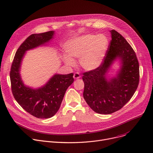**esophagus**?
Here are the masks:
<instances>
[{"instance_id": "34e87169", "label": "esophagus", "mask_w": 153, "mask_h": 153, "mask_svg": "<svg viewBox=\"0 0 153 153\" xmlns=\"http://www.w3.org/2000/svg\"><path fill=\"white\" fill-rule=\"evenodd\" d=\"M73 77H74V79H79V78L80 77V74H79V73H75L74 74Z\"/></svg>"}]
</instances>
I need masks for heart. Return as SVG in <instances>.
I'll list each match as a JSON object with an SVG mask.
<instances>
[{
  "label": "heart",
  "mask_w": 153,
  "mask_h": 153,
  "mask_svg": "<svg viewBox=\"0 0 153 153\" xmlns=\"http://www.w3.org/2000/svg\"><path fill=\"white\" fill-rule=\"evenodd\" d=\"M107 37L102 34L84 35L70 41L66 46L68 55H63L64 62L69 66H74L73 58H79L80 66L86 71H93L103 62L108 48Z\"/></svg>",
  "instance_id": "1"
}]
</instances>
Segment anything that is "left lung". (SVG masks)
Returning <instances> with one entry per match:
<instances>
[{
	"label": "left lung",
	"instance_id": "left-lung-1",
	"mask_svg": "<svg viewBox=\"0 0 153 153\" xmlns=\"http://www.w3.org/2000/svg\"><path fill=\"white\" fill-rule=\"evenodd\" d=\"M101 65L83 73L84 98L90 108L100 114H110L121 109L132 97L139 83V64L134 49L115 30ZM117 59L121 67L117 76L107 79L106 74Z\"/></svg>",
	"mask_w": 153,
	"mask_h": 153
}]
</instances>
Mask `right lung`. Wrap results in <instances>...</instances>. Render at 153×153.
Listing matches in <instances>:
<instances>
[{"label": "right lung", "instance_id": "1", "mask_svg": "<svg viewBox=\"0 0 153 153\" xmlns=\"http://www.w3.org/2000/svg\"><path fill=\"white\" fill-rule=\"evenodd\" d=\"M54 31L32 34L18 49L10 73L11 90L18 104L38 118H49L57 112L67 88L74 82L73 73L53 75L47 84L33 89L25 86L21 79L20 68L27 51L45 45L53 38Z\"/></svg>", "mask_w": 153, "mask_h": 153}]
</instances>
